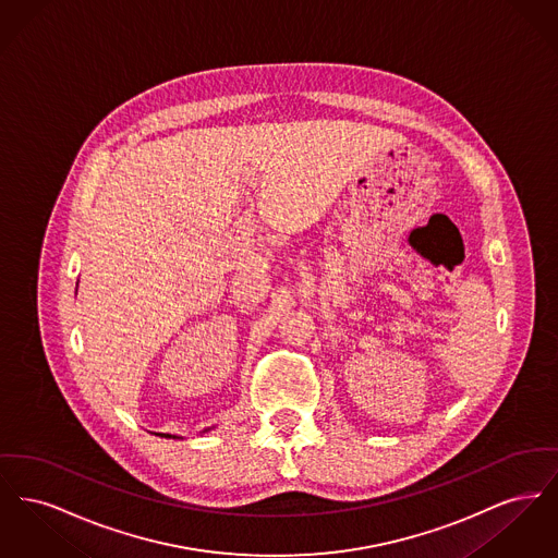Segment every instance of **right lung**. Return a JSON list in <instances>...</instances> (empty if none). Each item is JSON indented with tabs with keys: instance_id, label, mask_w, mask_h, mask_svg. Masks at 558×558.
<instances>
[{
	"instance_id": "add662e5",
	"label": "right lung",
	"mask_w": 558,
	"mask_h": 558,
	"mask_svg": "<svg viewBox=\"0 0 558 558\" xmlns=\"http://www.w3.org/2000/svg\"><path fill=\"white\" fill-rule=\"evenodd\" d=\"M211 428H205L203 433H209ZM160 437H167V439H182V437H178V435H169V433H159Z\"/></svg>"
}]
</instances>
